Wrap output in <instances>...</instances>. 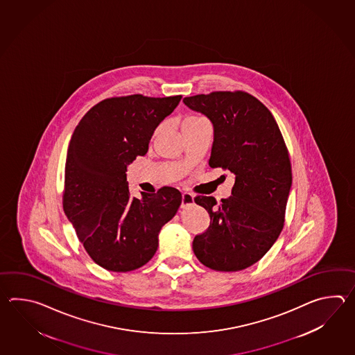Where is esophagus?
Segmentation results:
<instances>
[{
  "mask_svg": "<svg viewBox=\"0 0 355 355\" xmlns=\"http://www.w3.org/2000/svg\"><path fill=\"white\" fill-rule=\"evenodd\" d=\"M194 203V196L190 191H184L181 198V207H187Z\"/></svg>",
  "mask_w": 355,
  "mask_h": 355,
  "instance_id": "1",
  "label": "esophagus"
}]
</instances>
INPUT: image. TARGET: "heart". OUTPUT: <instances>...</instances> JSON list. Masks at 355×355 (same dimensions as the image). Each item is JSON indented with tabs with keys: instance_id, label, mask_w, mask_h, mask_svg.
I'll return each instance as SVG.
<instances>
[{
	"instance_id": "b5f03b06",
	"label": "heart",
	"mask_w": 355,
	"mask_h": 355,
	"mask_svg": "<svg viewBox=\"0 0 355 355\" xmlns=\"http://www.w3.org/2000/svg\"><path fill=\"white\" fill-rule=\"evenodd\" d=\"M203 121V118L202 116H199V115H188V116H185V119L182 121L181 123V128L182 127H187L189 124H193V123H196V121Z\"/></svg>"
}]
</instances>
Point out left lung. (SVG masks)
<instances>
[{"instance_id": "1", "label": "left lung", "mask_w": 355, "mask_h": 355, "mask_svg": "<svg viewBox=\"0 0 355 355\" xmlns=\"http://www.w3.org/2000/svg\"><path fill=\"white\" fill-rule=\"evenodd\" d=\"M213 124L209 166L234 176L232 196L194 202L211 223L196 234L193 250L202 264L218 272H239L257 263L284 226L292 166L287 146L269 109L245 91H213L184 98Z\"/></svg>"}]
</instances>
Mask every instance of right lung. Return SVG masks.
I'll return each mask as SVG.
<instances>
[{"mask_svg":"<svg viewBox=\"0 0 355 355\" xmlns=\"http://www.w3.org/2000/svg\"><path fill=\"white\" fill-rule=\"evenodd\" d=\"M180 100L141 94L105 98L83 115L72 135L63 211L91 259L106 270L132 272L147 264L159 248L161 228L180 207L181 193L173 187L132 196L125 175Z\"/></svg>","mask_w":355,"mask_h":355,"instance_id":"add662e5","label":"right lung"}]
</instances>
